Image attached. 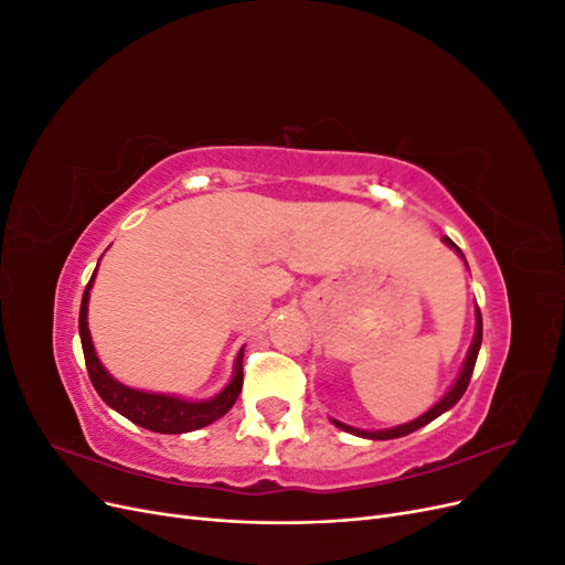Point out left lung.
<instances>
[{"mask_svg":"<svg viewBox=\"0 0 565 565\" xmlns=\"http://www.w3.org/2000/svg\"><path fill=\"white\" fill-rule=\"evenodd\" d=\"M443 241H446L450 247H455L459 254H461V249L450 241V237L446 235L443 237ZM481 341H483V318H481V311L476 309V334H473V341H471V349H469V355H467V363H465V367H461V372H459V377H457V382H455V386L446 393V396H443L429 413H424L422 417H417L415 422H409V424H403V426H396V429H386V431H361V429H353V426H347V424H341V422H337V419H332V424L334 426H339V429H344V431H349V434H355V436H363V438H372V440H388V438H401V436H407V434H413V431H417V429H422V426H426L429 422H434L436 417H440L443 413H446V409H450L461 396H465V391H467V386H469V382H471V374H473V365H476V358H478V349H481Z\"/></svg>","mask_w":565,"mask_h":565,"instance_id":"obj_1","label":"left lung"}]
</instances>
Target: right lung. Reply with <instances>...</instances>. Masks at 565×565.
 I'll return each instance as SVG.
<instances>
[{"mask_svg":"<svg viewBox=\"0 0 565 565\" xmlns=\"http://www.w3.org/2000/svg\"><path fill=\"white\" fill-rule=\"evenodd\" d=\"M96 276V270H94ZM94 276L89 285L84 287L82 295V306H79V339H82V351H84V363H87L89 380L94 388L98 391V396L104 398L113 409H117L119 415H125L129 422L143 426L148 431L156 434H185V431H195L216 422L218 417H224L233 403L237 401L243 391V351L235 358V374L233 382L218 393V396L202 401V403H191V401H181L174 396H162V393H146V391H136L125 384L115 382L110 374L104 370V365L98 363L94 344H92V334L87 328V303H89V289L94 282Z\"/></svg>","mask_w":565,"mask_h":565,"instance_id":"right-lung-1","label":"right lung"}]
</instances>
